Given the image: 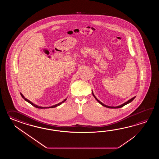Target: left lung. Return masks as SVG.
Listing matches in <instances>:
<instances>
[{
    "mask_svg": "<svg viewBox=\"0 0 159 159\" xmlns=\"http://www.w3.org/2000/svg\"><path fill=\"white\" fill-rule=\"evenodd\" d=\"M92 94H93V95L94 96V97L95 99L97 101L101 104V105H102V106H105V107H107V108H121V107H123L124 106H125V105H127V104H128V103H130V102H131L135 99V97H134V98H131V99H129V100L128 101L126 102H125V103H124L123 104H122V105H120V106H116V107H111V106H107V105H105L103 104V103H102L101 102L99 101V100H98V99L97 98H96L95 97V96L94 94V93H93V92H92Z\"/></svg>",
    "mask_w": 159,
    "mask_h": 159,
    "instance_id": "left-lung-1",
    "label": "left lung"
}]
</instances>
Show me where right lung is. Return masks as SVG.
I'll list each match as a JSON object with an SVG mask.
<instances>
[{
    "mask_svg": "<svg viewBox=\"0 0 159 159\" xmlns=\"http://www.w3.org/2000/svg\"><path fill=\"white\" fill-rule=\"evenodd\" d=\"M20 95L22 97V98H24V100L25 101L28 102V103H30V104H31V105H32V106H34V107H36V108H54V107H57V106H60V105H61V104H62V103H64L66 100V99H64V101H63L62 102H60V103H58V104H57V105H53V106H51V107H40V106H38L37 105H34V103H33L32 102H30V101H29L28 99H27V98H25L24 97V96H23V95L21 93H20Z\"/></svg>",
    "mask_w": 159,
    "mask_h": 159,
    "instance_id": "obj_1",
    "label": "right lung"
}]
</instances>
